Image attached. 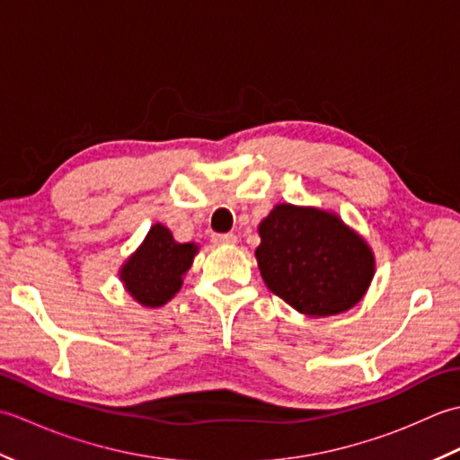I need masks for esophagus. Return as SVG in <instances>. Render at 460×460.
<instances>
[{
  "label": "esophagus",
  "mask_w": 460,
  "mask_h": 460,
  "mask_svg": "<svg viewBox=\"0 0 460 460\" xmlns=\"http://www.w3.org/2000/svg\"><path fill=\"white\" fill-rule=\"evenodd\" d=\"M211 241L215 245H233V243H237V235H233V233H217V235H213Z\"/></svg>",
  "instance_id": "obj_1"
}]
</instances>
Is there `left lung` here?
I'll use <instances>...</instances> for the list:
<instances>
[{
	"label": "left lung",
	"mask_w": 460,
	"mask_h": 460,
	"mask_svg": "<svg viewBox=\"0 0 460 460\" xmlns=\"http://www.w3.org/2000/svg\"><path fill=\"white\" fill-rule=\"evenodd\" d=\"M259 235L262 280L300 314L346 312L374 279V252L336 213L279 203L261 221Z\"/></svg>",
	"instance_id": "1"
}]
</instances>
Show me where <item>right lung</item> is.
I'll list each match as a JSON object with an SVG mask.
<instances>
[{
    "label": "right lung",
    "instance_id": "add662e5",
    "mask_svg": "<svg viewBox=\"0 0 460 460\" xmlns=\"http://www.w3.org/2000/svg\"><path fill=\"white\" fill-rule=\"evenodd\" d=\"M195 252V243H178L168 227L155 223L142 245L126 259L120 280L142 306H162L180 292Z\"/></svg>",
    "mask_w": 460,
    "mask_h": 460
}]
</instances>
